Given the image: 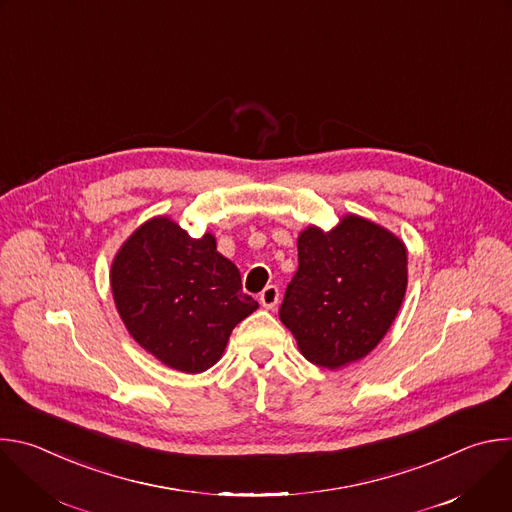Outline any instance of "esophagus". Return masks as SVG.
I'll return each mask as SVG.
<instances>
[{
	"mask_svg": "<svg viewBox=\"0 0 512 512\" xmlns=\"http://www.w3.org/2000/svg\"><path fill=\"white\" fill-rule=\"evenodd\" d=\"M259 302H261L263 308L273 310V308L277 306V302H279V287H277V285H267V287L261 291Z\"/></svg>",
	"mask_w": 512,
	"mask_h": 512,
	"instance_id": "esophagus-1",
	"label": "esophagus"
}]
</instances>
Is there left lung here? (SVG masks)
Returning <instances> with one entry per match:
<instances>
[{"label": "left lung", "mask_w": 512, "mask_h": 512, "mask_svg": "<svg viewBox=\"0 0 512 512\" xmlns=\"http://www.w3.org/2000/svg\"><path fill=\"white\" fill-rule=\"evenodd\" d=\"M298 271L279 308L302 354L324 369L367 356L393 324L407 287L405 245L375 223L346 216L330 233L298 239Z\"/></svg>", "instance_id": "8db88e82"}]
</instances>
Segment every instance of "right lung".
Returning <instances> with one entry per match:
<instances>
[{"label": "right lung", "mask_w": 512, "mask_h": 512, "mask_svg": "<svg viewBox=\"0 0 512 512\" xmlns=\"http://www.w3.org/2000/svg\"><path fill=\"white\" fill-rule=\"evenodd\" d=\"M111 287L129 334L182 373L210 369L233 328L259 308L212 235L194 239L164 216L139 227L121 247Z\"/></svg>", "instance_id": "obj_1"}]
</instances>
